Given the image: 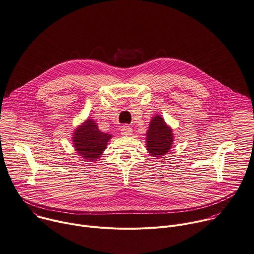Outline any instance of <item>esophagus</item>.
I'll list each match as a JSON object with an SVG mask.
<instances>
[{
	"label": "esophagus",
	"mask_w": 254,
	"mask_h": 254,
	"mask_svg": "<svg viewBox=\"0 0 254 254\" xmlns=\"http://www.w3.org/2000/svg\"><path fill=\"white\" fill-rule=\"evenodd\" d=\"M131 132H132V129H131V127H128V126H125V127H122V135H124V136H129V135L131 134Z\"/></svg>",
	"instance_id": "1"
}]
</instances>
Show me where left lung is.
Listing matches in <instances>:
<instances>
[{"instance_id":"8db88e82","label":"left lung","mask_w":254,"mask_h":254,"mask_svg":"<svg viewBox=\"0 0 254 254\" xmlns=\"http://www.w3.org/2000/svg\"><path fill=\"white\" fill-rule=\"evenodd\" d=\"M145 136L146 149L155 158H160L168 153L175 141L173 128L160 115H155L151 119Z\"/></svg>"}]
</instances>
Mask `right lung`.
Segmentation results:
<instances>
[{
    "label": "right lung",
    "instance_id": "obj_1",
    "mask_svg": "<svg viewBox=\"0 0 254 254\" xmlns=\"http://www.w3.org/2000/svg\"><path fill=\"white\" fill-rule=\"evenodd\" d=\"M112 137V134L100 130L93 119H88L73 130L71 141L77 154L94 161L103 155Z\"/></svg>",
    "mask_w": 254,
    "mask_h": 254
}]
</instances>
